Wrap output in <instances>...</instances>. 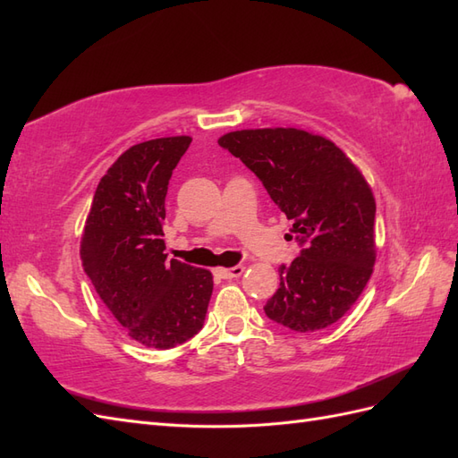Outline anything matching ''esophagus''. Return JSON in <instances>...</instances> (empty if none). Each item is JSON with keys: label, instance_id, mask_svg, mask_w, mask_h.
<instances>
[{"label": "esophagus", "instance_id": "obj_1", "mask_svg": "<svg viewBox=\"0 0 458 458\" xmlns=\"http://www.w3.org/2000/svg\"><path fill=\"white\" fill-rule=\"evenodd\" d=\"M221 279H239V276L244 273L242 266H234V267H221L216 271Z\"/></svg>", "mask_w": 458, "mask_h": 458}]
</instances>
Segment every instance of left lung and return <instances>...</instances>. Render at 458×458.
I'll list each match as a JSON object with an SVG mask.
<instances>
[{
  "instance_id": "left-lung-1",
  "label": "left lung",
  "mask_w": 458,
  "mask_h": 458,
  "mask_svg": "<svg viewBox=\"0 0 458 458\" xmlns=\"http://www.w3.org/2000/svg\"><path fill=\"white\" fill-rule=\"evenodd\" d=\"M217 143L242 160L281 208L301 252L279 267L281 286L263 311L296 332L335 325L365 290L374 259L377 202L345 152L296 128L239 130Z\"/></svg>"
}]
</instances>
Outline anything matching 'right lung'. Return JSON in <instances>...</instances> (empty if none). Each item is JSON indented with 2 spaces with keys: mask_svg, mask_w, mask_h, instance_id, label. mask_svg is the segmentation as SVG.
<instances>
[{
  "mask_svg": "<svg viewBox=\"0 0 458 458\" xmlns=\"http://www.w3.org/2000/svg\"><path fill=\"white\" fill-rule=\"evenodd\" d=\"M189 135L130 147L95 189L80 242L86 275L128 336L170 350L202 328L212 273L165 259V192Z\"/></svg>",
  "mask_w": 458,
  "mask_h": 458,
  "instance_id": "add662e5",
  "label": "right lung"
}]
</instances>
